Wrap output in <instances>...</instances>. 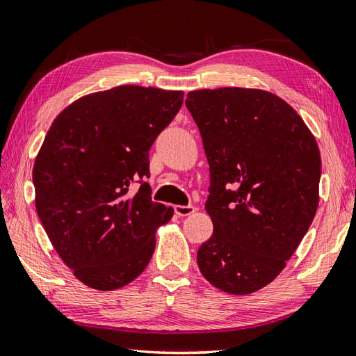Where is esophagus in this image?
<instances>
[{
    "label": "esophagus",
    "mask_w": 356,
    "mask_h": 356,
    "mask_svg": "<svg viewBox=\"0 0 356 356\" xmlns=\"http://www.w3.org/2000/svg\"><path fill=\"white\" fill-rule=\"evenodd\" d=\"M197 209L193 206H181V204H177L175 206V213L179 217H187V216H192L193 212H195Z\"/></svg>",
    "instance_id": "34e87169"
}]
</instances>
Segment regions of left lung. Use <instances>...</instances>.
<instances>
[{
	"label": "left lung",
	"mask_w": 356,
	"mask_h": 356,
	"mask_svg": "<svg viewBox=\"0 0 356 356\" xmlns=\"http://www.w3.org/2000/svg\"><path fill=\"white\" fill-rule=\"evenodd\" d=\"M211 170L213 232L197 261L218 290L250 294L273 282L298 250L319 204L321 153L293 106L270 91H191Z\"/></svg>",
	"instance_id": "obj_1"
}]
</instances>
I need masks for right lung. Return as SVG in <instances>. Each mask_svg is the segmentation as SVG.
<instances>
[{"label": "right lung", "instance_id": "add662e5", "mask_svg": "<svg viewBox=\"0 0 356 356\" xmlns=\"http://www.w3.org/2000/svg\"><path fill=\"white\" fill-rule=\"evenodd\" d=\"M183 91L122 85L58 113L33 163L35 209L54 250L86 286L113 291L145 270L173 207L155 203L149 150L183 105Z\"/></svg>", "mask_w": 356, "mask_h": 356}]
</instances>
